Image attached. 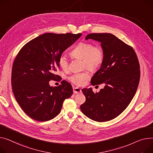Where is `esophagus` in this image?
Instances as JSON below:
<instances>
[{
  "label": "esophagus",
  "instance_id": "obj_1",
  "mask_svg": "<svg viewBox=\"0 0 153 153\" xmlns=\"http://www.w3.org/2000/svg\"><path fill=\"white\" fill-rule=\"evenodd\" d=\"M82 90L78 87H73V93L74 94H79L80 93Z\"/></svg>",
  "mask_w": 153,
  "mask_h": 153
}]
</instances>
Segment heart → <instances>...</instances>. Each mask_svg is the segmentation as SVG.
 <instances>
[{
	"label": "heart",
	"mask_w": 153,
	"mask_h": 153,
	"mask_svg": "<svg viewBox=\"0 0 153 153\" xmlns=\"http://www.w3.org/2000/svg\"><path fill=\"white\" fill-rule=\"evenodd\" d=\"M71 55L74 58L82 59L83 68H86L90 71H96L103 63L105 53L103 49L100 46H95L90 42H80L71 52ZM59 66L63 69H67L69 61L66 56L62 54L58 59ZM89 78L87 71L74 73L69 77L71 82L77 86L83 85Z\"/></svg>",
	"instance_id": "heart-1"
}]
</instances>
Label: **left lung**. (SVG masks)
I'll return each mask as SVG.
<instances>
[{"instance_id": "left-lung-1", "label": "left lung", "mask_w": 153, "mask_h": 153, "mask_svg": "<svg viewBox=\"0 0 153 153\" xmlns=\"http://www.w3.org/2000/svg\"><path fill=\"white\" fill-rule=\"evenodd\" d=\"M89 39L100 42L105 53L91 84L105 87L95 94L91 88H83L86 100L80 108L87 117L101 123L116 118L128 106L138 86L140 65L133 48L114 35L91 33L85 37Z\"/></svg>"}]
</instances>
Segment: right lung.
<instances>
[{
  "label": "right lung",
  "mask_w": 153,
  "mask_h": 153,
  "mask_svg": "<svg viewBox=\"0 0 153 153\" xmlns=\"http://www.w3.org/2000/svg\"><path fill=\"white\" fill-rule=\"evenodd\" d=\"M82 34L45 33L26 44L16 56L12 67V85L15 99L25 113L44 122L56 117L65 99L73 95L71 85L63 80L51 87L50 80L59 68L58 59Z\"/></svg>",
  "instance_id": "add662e5"
}]
</instances>
